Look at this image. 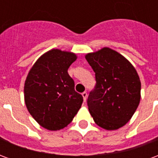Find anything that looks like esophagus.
<instances>
[{
	"instance_id": "34e87169",
	"label": "esophagus",
	"mask_w": 158,
	"mask_h": 158,
	"mask_svg": "<svg viewBox=\"0 0 158 158\" xmlns=\"http://www.w3.org/2000/svg\"><path fill=\"white\" fill-rule=\"evenodd\" d=\"M82 96H83V98H84V101L85 102H86V99H87V92H83L82 93Z\"/></svg>"
}]
</instances>
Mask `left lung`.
<instances>
[{"mask_svg": "<svg viewBox=\"0 0 158 158\" xmlns=\"http://www.w3.org/2000/svg\"><path fill=\"white\" fill-rule=\"evenodd\" d=\"M96 85L88 96V108L96 124L116 130L131 119L140 102L141 84L129 60L109 47L87 53Z\"/></svg>", "mask_w": 158, "mask_h": 158, "instance_id": "8db88e82", "label": "left lung"}]
</instances>
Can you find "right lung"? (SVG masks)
Masks as SVG:
<instances>
[{
    "instance_id": "1",
    "label": "right lung",
    "mask_w": 158,
    "mask_h": 158,
    "mask_svg": "<svg viewBox=\"0 0 158 158\" xmlns=\"http://www.w3.org/2000/svg\"><path fill=\"white\" fill-rule=\"evenodd\" d=\"M77 59L71 52L52 49L37 59L24 83V102L40 125L52 131L72 122L83 103L68 69Z\"/></svg>"
}]
</instances>
